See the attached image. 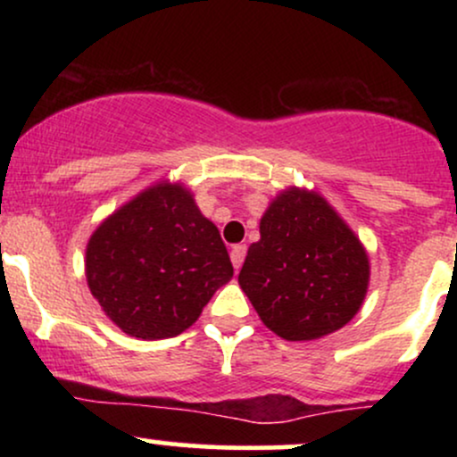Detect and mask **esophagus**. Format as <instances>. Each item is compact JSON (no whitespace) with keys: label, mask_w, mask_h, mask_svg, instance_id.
<instances>
[{"label":"esophagus","mask_w":457,"mask_h":457,"mask_svg":"<svg viewBox=\"0 0 457 457\" xmlns=\"http://www.w3.org/2000/svg\"><path fill=\"white\" fill-rule=\"evenodd\" d=\"M245 253H246V246H245V245H236V246H232V253H229V258H232V264H234L236 270H238L240 266H243Z\"/></svg>","instance_id":"1"}]
</instances>
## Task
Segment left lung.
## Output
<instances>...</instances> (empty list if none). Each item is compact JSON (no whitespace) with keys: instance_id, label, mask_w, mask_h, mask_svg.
<instances>
[{"instance_id":"left-lung-1","label":"left lung","mask_w":457,"mask_h":457,"mask_svg":"<svg viewBox=\"0 0 457 457\" xmlns=\"http://www.w3.org/2000/svg\"><path fill=\"white\" fill-rule=\"evenodd\" d=\"M238 283L272 333L309 342L356 316L370 286V258L327 199L290 187L266 208Z\"/></svg>"}]
</instances>
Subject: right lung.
I'll use <instances>...</instances> for the list:
<instances>
[{"instance_id": "right-lung-1", "label": "right lung", "mask_w": 457, "mask_h": 457, "mask_svg": "<svg viewBox=\"0 0 457 457\" xmlns=\"http://www.w3.org/2000/svg\"><path fill=\"white\" fill-rule=\"evenodd\" d=\"M217 225L180 182H156L90 236L86 277L115 327L137 339L176 337L232 279Z\"/></svg>"}]
</instances>
